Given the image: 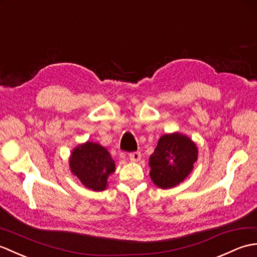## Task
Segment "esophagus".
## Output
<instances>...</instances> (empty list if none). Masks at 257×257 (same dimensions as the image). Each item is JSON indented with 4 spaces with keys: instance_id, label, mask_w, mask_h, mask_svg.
<instances>
[{
    "instance_id": "1",
    "label": "esophagus",
    "mask_w": 257,
    "mask_h": 257,
    "mask_svg": "<svg viewBox=\"0 0 257 257\" xmlns=\"http://www.w3.org/2000/svg\"><path fill=\"white\" fill-rule=\"evenodd\" d=\"M141 158H142V155H141L140 152H134V153H131V154H130L131 162H133V163L140 162Z\"/></svg>"
}]
</instances>
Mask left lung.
<instances>
[{
    "instance_id": "obj_1",
    "label": "left lung",
    "mask_w": 257,
    "mask_h": 257,
    "mask_svg": "<svg viewBox=\"0 0 257 257\" xmlns=\"http://www.w3.org/2000/svg\"><path fill=\"white\" fill-rule=\"evenodd\" d=\"M198 147L187 135L179 132L162 135L150 156V176L158 188L172 189L184 181L198 161Z\"/></svg>"
}]
</instances>
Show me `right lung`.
<instances>
[{"label": "right lung", "mask_w": 257, "mask_h": 257, "mask_svg": "<svg viewBox=\"0 0 257 257\" xmlns=\"http://www.w3.org/2000/svg\"><path fill=\"white\" fill-rule=\"evenodd\" d=\"M69 168L85 188L103 191L109 186V176L115 172V162L105 147L88 141L71 151Z\"/></svg>", "instance_id": "right-lung-1"}]
</instances>
